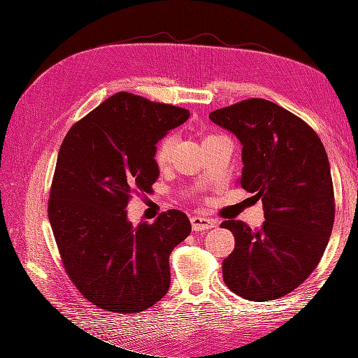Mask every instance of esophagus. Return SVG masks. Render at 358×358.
I'll use <instances>...</instances> for the list:
<instances>
[{
  "instance_id": "esophagus-1",
  "label": "esophagus",
  "mask_w": 358,
  "mask_h": 358,
  "mask_svg": "<svg viewBox=\"0 0 358 358\" xmlns=\"http://www.w3.org/2000/svg\"><path fill=\"white\" fill-rule=\"evenodd\" d=\"M191 225L194 231H203V230H209L213 229L216 225V221L206 218V216H192L191 218Z\"/></svg>"
}]
</instances>
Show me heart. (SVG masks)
Listing matches in <instances>:
<instances>
[{"label":"heart","instance_id":"heart-1","mask_svg":"<svg viewBox=\"0 0 358 358\" xmlns=\"http://www.w3.org/2000/svg\"><path fill=\"white\" fill-rule=\"evenodd\" d=\"M216 136H208L204 137L203 143L208 142V140L213 138ZM173 146H175V137L173 136H164L161 137L157 145H155V149H154V159L158 166H166L170 157H171V152H173Z\"/></svg>","mask_w":358,"mask_h":358}]
</instances>
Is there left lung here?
<instances>
[{
  "label": "left lung",
  "mask_w": 358,
  "mask_h": 358,
  "mask_svg": "<svg viewBox=\"0 0 358 358\" xmlns=\"http://www.w3.org/2000/svg\"><path fill=\"white\" fill-rule=\"evenodd\" d=\"M209 117L242 143L239 185L263 201L259 230L224 221L234 236L222 262L237 296L267 301L294 291L315 270L334 222V191L326 149L303 119L264 99L213 110Z\"/></svg>",
  "instance_id": "obj_1"
}]
</instances>
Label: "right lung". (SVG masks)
<instances>
[{
    "instance_id": "1",
    "label": "right lung",
    "mask_w": 358,
    "mask_h": 358,
    "mask_svg": "<svg viewBox=\"0 0 358 358\" xmlns=\"http://www.w3.org/2000/svg\"><path fill=\"white\" fill-rule=\"evenodd\" d=\"M188 117L182 107L117 92L62 140L48 215L64 268L96 308L137 313L166 296L169 257L191 233L188 216L170 209L133 225L125 209L152 191L155 145Z\"/></svg>"
}]
</instances>
